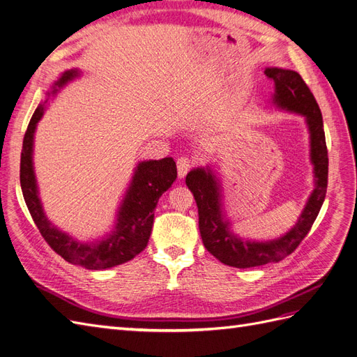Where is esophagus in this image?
<instances>
[{
	"label": "esophagus",
	"instance_id": "obj_1",
	"mask_svg": "<svg viewBox=\"0 0 357 357\" xmlns=\"http://www.w3.org/2000/svg\"><path fill=\"white\" fill-rule=\"evenodd\" d=\"M193 167L192 159H189L188 156H181L177 160V171H178V177H185L188 172L190 171V168Z\"/></svg>",
	"mask_w": 357,
	"mask_h": 357
}]
</instances>
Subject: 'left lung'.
<instances>
[{
    "mask_svg": "<svg viewBox=\"0 0 357 357\" xmlns=\"http://www.w3.org/2000/svg\"><path fill=\"white\" fill-rule=\"evenodd\" d=\"M265 75L275 84L274 101L283 109L299 113L307 119L311 134V160L314 165L316 188L296 226L289 234L275 241L250 243L236 238L229 232L228 222H223L219 188L211 172L199 168L190 171L186 176V185L198 205L202 243L222 264L235 268H253L280 262L294 253L314 223L328 189V149L321 113L314 95L296 71L266 68Z\"/></svg>",
    "mask_w": 357,
    "mask_h": 357,
    "instance_id": "1",
    "label": "left lung"
}]
</instances>
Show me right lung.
Instances as JSON below:
<instances>
[{"label": "right lung", "mask_w": 357, "mask_h": 357, "mask_svg": "<svg viewBox=\"0 0 357 357\" xmlns=\"http://www.w3.org/2000/svg\"><path fill=\"white\" fill-rule=\"evenodd\" d=\"M77 74L74 70L63 73L56 86H62ZM45 107L40 105L32 114L24 137L22 153H20V186L31 213V218L50 248L67 262L84 266L86 269H105L131 261L142 253L152 234L155 207L174 180L177 167L172 158L160 160H147L138 165L125 201L119 211L116 231L105 240L95 244H82L52 226L37 197L34 169H32V139L36 125L41 119Z\"/></svg>", "instance_id": "add662e5"}]
</instances>
